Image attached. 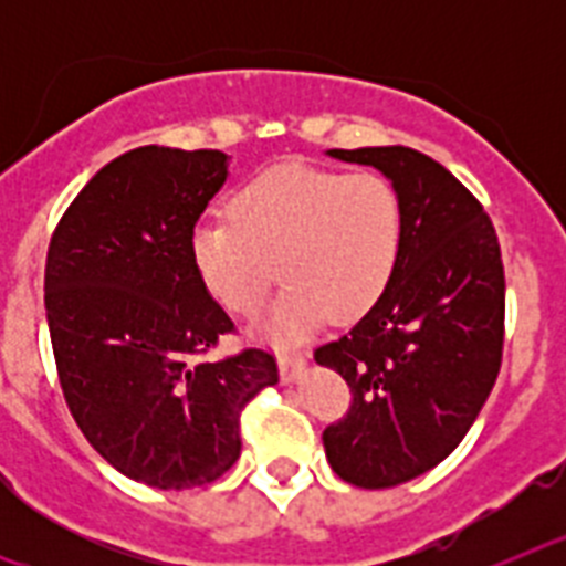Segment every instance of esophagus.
Segmentation results:
<instances>
[{
    "label": "esophagus",
    "instance_id": "obj_1",
    "mask_svg": "<svg viewBox=\"0 0 566 566\" xmlns=\"http://www.w3.org/2000/svg\"><path fill=\"white\" fill-rule=\"evenodd\" d=\"M277 368L283 382H297V379L303 377V371H306V357H303V354H283V357L277 359Z\"/></svg>",
    "mask_w": 566,
    "mask_h": 566
}]
</instances>
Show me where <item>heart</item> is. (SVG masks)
<instances>
[{
    "mask_svg": "<svg viewBox=\"0 0 566 566\" xmlns=\"http://www.w3.org/2000/svg\"><path fill=\"white\" fill-rule=\"evenodd\" d=\"M232 221L192 229V266L221 306L254 314L277 277L286 289L258 323L292 343L323 323H352L385 294L402 249V207L382 175L277 167L240 189Z\"/></svg>",
    "mask_w": 566,
    "mask_h": 566,
    "instance_id": "1",
    "label": "heart"
}]
</instances>
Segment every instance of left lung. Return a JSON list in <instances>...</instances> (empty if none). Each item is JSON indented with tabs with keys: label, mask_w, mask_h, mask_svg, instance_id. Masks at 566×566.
<instances>
[{
	"label": "left lung",
	"mask_w": 566,
	"mask_h": 566,
	"mask_svg": "<svg viewBox=\"0 0 566 566\" xmlns=\"http://www.w3.org/2000/svg\"><path fill=\"white\" fill-rule=\"evenodd\" d=\"M374 167L402 207V249L377 306L314 359L352 388L323 431L343 482L379 490L437 468L476 422L504 343V266L482 203L411 147L328 149Z\"/></svg>",
	"instance_id": "8db88e82"
}]
</instances>
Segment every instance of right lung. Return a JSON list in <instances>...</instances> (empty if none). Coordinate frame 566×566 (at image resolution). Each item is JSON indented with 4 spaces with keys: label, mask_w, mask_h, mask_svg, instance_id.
Instances as JSON below:
<instances>
[{
    "label": "right lung",
    "mask_w": 566,
    "mask_h": 566,
    "mask_svg": "<svg viewBox=\"0 0 566 566\" xmlns=\"http://www.w3.org/2000/svg\"><path fill=\"white\" fill-rule=\"evenodd\" d=\"M227 178L218 149H129L90 178L48 249L44 308L70 413L118 473L158 490L223 476L240 457V408L277 382L260 348L201 359L234 326L189 238Z\"/></svg>",
    "instance_id": "obj_1"
}]
</instances>
